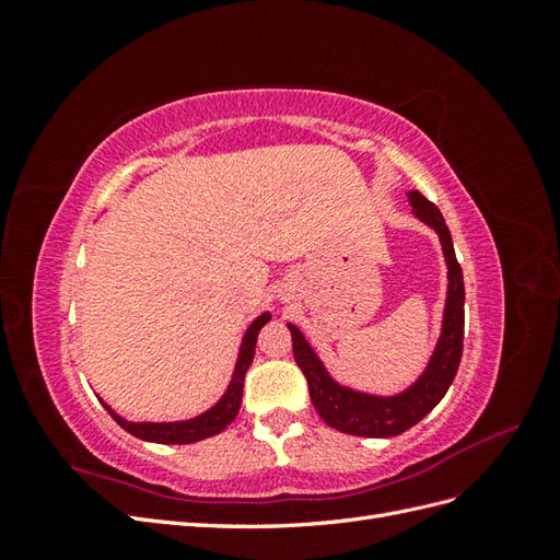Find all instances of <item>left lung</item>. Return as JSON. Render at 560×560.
I'll return each instance as SVG.
<instances>
[{
	"mask_svg": "<svg viewBox=\"0 0 560 560\" xmlns=\"http://www.w3.org/2000/svg\"><path fill=\"white\" fill-rule=\"evenodd\" d=\"M409 200L413 206V214L439 233V241H442L444 257L448 264V299L442 338H439L430 366L418 378V383L397 397L352 393V389L341 387L329 378L325 366L317 360V354L306 343V338L301 336L294 325H287L292 331L294 360L308 381L311 401L319 418L338 432L354 436H395L406 432L442 401L457 374V366H460L465 336L463 268L455 259L451 231L439 208L420 191H409Z\"/></svg>",
	"mask_w": 560,
	"mask_h": 560,
	"instance_id": "1",
	"label": "left lung"
}]
</instances>
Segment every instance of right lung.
<instances>
[{
  "instance_id": "right-lung-1",
  "label": "right lung",
  "mask_w": 560,
  "mask_h": 560,
  "mask_svg": "<svg viewBox=\"0 0 560 560\" xmlns=\"http://www.w3.org/2000/svg\"><path fill=\"white\" fill-rule=\"evenodd\" d=\"M268 319H270V315L264 313L261 317H257L249 325V329L243 338L238 364H235V371H233V381L226 389V395L219 399L210 411H206L194 420H182V422H128L124 418H118L105 404L107 413L132 436L144 439V442H154V444H194V442H200V439L219 434L226 425H231V420L241 409L245 374L254 360V346H257L259 329L266 325Z\"/></svg>"
}]
</instances>
